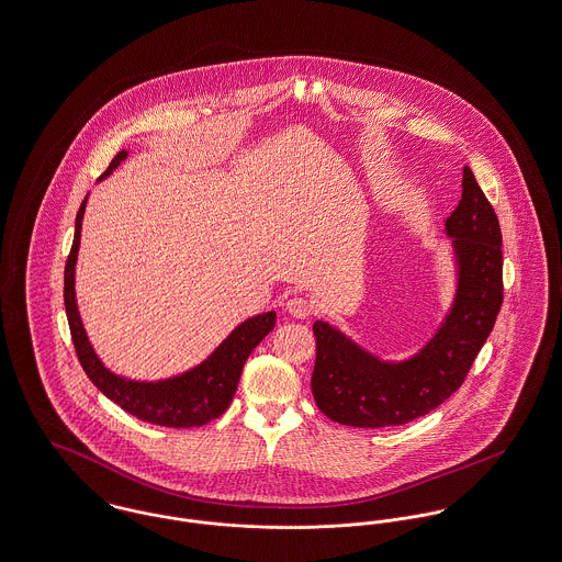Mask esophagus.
Masks as SVG:
<instances>
[{
  "label": "esophagus",
  "instance_id": "34e87169",
  "mask_svg": "<svg viewBox=\"0 0 562 562\" xmlns=\"http://www.w3.org/2000/svg\"><path fill=\"white\" fill-rule=\"evenodd\" d=\"M286 310L295 318H310L314 314V303L307 297H291L286 301Z\"/></svg>",
  "mask_w": 562,
  "mask_h": 562
}]
</instances>
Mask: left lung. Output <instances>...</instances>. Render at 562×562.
<instances>
[{
  "mask_svg": "<svg viewBox=\"0 0 562 562\" xmlns=\"http://www.w3.org/2000/svg\"><path fill=\"white\" fill-rule=\"evenodd\" d=\"M443 233L452 244L454 295L418 352L401 361L384 359L327 321L314 323L312 395L333 423L359 429L401 427L459 391L503 303L498 218L467 166L461 201L446 218Z\"/></svg>",
  "mask_w": 562,
  "mask_h": 562,
  "instance_id": "left-lung-1",
  "label": "left lung"
}]
</instances>
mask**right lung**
Listing matches in <instances>:
<instances>
[{"mask_svg":"<svg viewBox=\"0 0 562 562\" xmlns=\"http://www.w3.org/2000/svg\"><path fill=\"white\" fill-rule=\"evenodd\" d=\"M127 157H130V150H121L112 159L110 167L101 173L100 182ZM87 201L89 195L85 198L76 214L74 244L67 257L66 289H64L67 323L76 346L78 361L82 364L85 373L103 395L144 423L169 427V429H191V427H203L212 423L229 407L233 395L237 391L244 363L250 357V352L263 341L265 335L273 329L276 312L269 310L263 314L246 318L201 363L182 373L169 375L164 380H133L112 371L110 367L103 364L100 355L95 352L85 329V323L78 310V299H76V263H78L80 233H82Z\"/></svg>","mask_w":562,"mask_h":562,"instance_id":"right-lung-1","label":"right lung"}]
</instances>
